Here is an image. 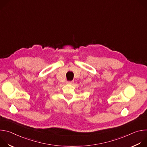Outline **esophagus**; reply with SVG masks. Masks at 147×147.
<instances>
[{
	"instance_id": "obj_1",
	"label": "esophagus",
	"mask_w": 147,
	"mask_h": 147,
	"mask_svg": "<svg viewBox=\"0 0 147 147\" xmlns=\"http://www.w3.org/2000/svg\"><path fill=\"white\" fill-rule=\"evenodd\" d=\"M73 83H74V81H67L66 82L67 84H70V85L73 84Z\"/></svg>"
}]
</instances>
